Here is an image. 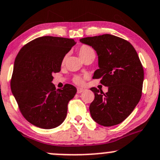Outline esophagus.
<instances>
[{"label": "esophagus", "instance_id": "34e87169", "mask_svg": "<svg viewBox=\"0 0 160 160\" xmlns=\"http://www.w3.org/2000/svg\"><path fill=\"white\" fill-rule=\"evenodd\" d=\"M84 90H85V89L81 88V87H77V93H82V92L84 91Z\"/></svg>", "mask_w": 160, "mask_h": 160}]
</instances>
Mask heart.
<instances>
[{"instance_id":"b5f03b06","label":"heart","mask_w":160,"mask_h":160,"mask_svg":"<svg viewBox=\"0 0 160 160\" xmlns=\"http://www.w3.org/2000/svg\"><path fill=\"white\" fill-rule=\"evenodd\" d=\"M94 53L93 50L90 47L87 46V45H83V46L80 47V48L78 49V53L80 55V57L82 59H84L85 58H87L88 55H90V53ZM67 57H64L63 60V63H64L65 60H66ZM74 82L77 84H82L83 83V78L82 77H80V76H77L74 78Z\"/></svg>"}]
</instances>
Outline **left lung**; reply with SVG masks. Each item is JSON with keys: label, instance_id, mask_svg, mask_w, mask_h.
I'll return each mask as SVG.
<instances>
[{"label": "left lung", "instance_id": "obj_1", "mask_svg": "<svg viewBox=\"0 0 160 160\" xmlns=\"http://www.w3.org/2000/svg\"><path fill=\"white\" fill-rule=\"evenodd\" d=\"M92 47L98 56L99 69L93 79L108 87V92L92 87L95 97L90 105L93 120L103 127H112L127 118L142 95L144 71L137 51L127 40L111 34L80 40Z\"/></svg>", "mask_w": 160, "mask_h": 160}]
</instances>
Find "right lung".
I'll return each mask as SVG.
<instances>
[{
    "label": "right lung",
    "mask_w": 160,
    "mask_h": 160,
    "mask_svg": "<svg viewBox=\"0 0 160 160\" xmlns=\"http://www.w3.org/2000/svg\"><path fill=\"white\" fill-rule=\"evenodd\" d=\"M74 40L45 36L21 48L13 65L11 88L25 119L42 129L58 127L67 117V105L77 88L66 84L56 89L53 73L60 71L65 55Z\"/></svg>",
    "instance_id": "right-lung-1"
}]
</instances>
